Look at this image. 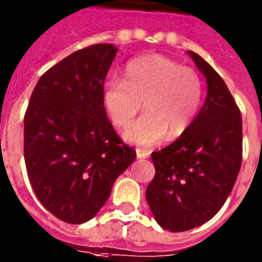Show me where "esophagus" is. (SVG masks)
Masks as SVG:
<instances>
[{"label":"esophagus","instance_id":"esophagus-1","mask_svg":"<svg viewBox=\"0 0 262 262\" xmlns=\"http://www.w3.org/2000/svg\"><path fill=\"white\" fill-rule=\"evenodd\" d=\"M148 156H149V151H147V149H142V148L136 149V157L138 159H147Z\"/></svg>","mask_w":262,"mask_h":262}]
</instances>
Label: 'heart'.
<instances>
[{"label":"heart","instance_id":"obj_1","mask_svg":"<svg viewBox=\"0 0 262 262\" xmlns=\"http://www.w3.org/2000/svg\"><path fill=\"white\" fill-rule=\"evenodd\" d=\"M203 84L194 69L163 55H145L129 61L124 80L111 77L102 88V103L115 127H126L143 107L145 114L124 131L138 145H152L166 135L185 134L202 106Z\"/></svg>","mask_w":262,"mask_h":262}]
</instances>
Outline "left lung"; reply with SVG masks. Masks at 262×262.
<instances>
[{
  "instance_id": "left-lung-1",
  "label": "left lung",
  "mask_w": 262,
  "mask_h": 262,
  "mask_svg": "<svg viewBox=\"0 0 262 262\" xmlns=\"http://www.w3.org/2000/svg\"><path fill=\"white\" fill-rule=\"evenodd\" d=\"M206 77L207 96L190 127L152 152L155 177L145 198L157 223L170 232L209 222L227 201L243 157L242 114L223 78L198 53L187 51Z\"/></svg>"
}]
</instances>
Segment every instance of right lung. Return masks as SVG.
Listing matches in <instances>:
<instances>
[{
    "label": "right lung",
    "instance_id": "add662e5",
    "mask_svg": "<svg viewBox=\"0 0 262 262\" xmlns=\"http://www.w3.org/2000/svg\"><path fill=\"white\" fill-rule=\"evenodd\" d=\"M118 48H82L39 78L25 114V163L39 202L71 224L102 209L136 157L110 123L102 88Z\"/></svg>",
    "mask_w": 262,
    "mask_h": 262
}]
</instances>
